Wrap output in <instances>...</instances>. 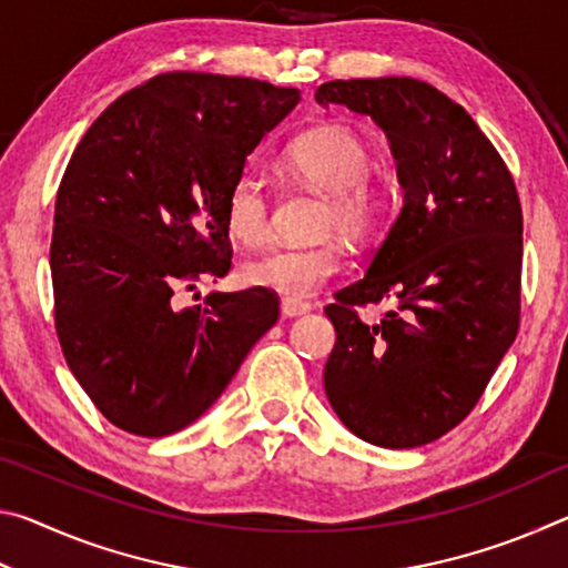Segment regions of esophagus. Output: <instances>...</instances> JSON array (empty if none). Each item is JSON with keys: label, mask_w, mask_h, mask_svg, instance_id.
I'll use <instances>...</instances> for the list:
<instances>
[{"label": "esophagus", "mask_w": 568, "mask_h": 568, "mask_svg": "<svg viewBox=\"0 0 568 568\" xmlns=\"http://www.w3.org/2000/svg\"><path fill=\"white\" fill-rule=\"evenodd\" d=\"M311 311H313L311 303L295 301V297H283V303H281L283 318H297V315H305V313H311Z\"/></svg>", "instance_id": "obj_1"}]
</instances>
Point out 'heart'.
I'll use <instances>...</instances> for the list:
<instances>
[{
  "label": "heart",
  "instance_id": "b5f03b06",
  "mask_svg": "<svg viewBox=\"0 0 568 568\" xmlns=\"http://www.w3.org/2000/svg\"><path fill=\"white\" fill-rule=\"evenodd\" d=\"M297 178L331 195L328 225L348 235L368 233L381 213V190L368 180L373 155L368 142L345 124L305 132L285 150ZM225 225L245 245H261L271 233V205L265 182L255 172L237 175L225 197ZM343 271V250L335 243L277 245L243 267L245 283L285 297L321 291Z\"/></svg>",
  "mask_w": 568,
  "mask_h": 568
}]
</instances>
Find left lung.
<instances>
[{"label":"left lung","mask_w":568,"mask_h":568,"mask_svg":"<svg viewBox=\"0 0 568 568\" xmlns=\"http://www.w3.org/2000/svg\"><path fill=\"white\" fill-rule=\"evenodd\" d=\"M315 102L376 122L403 190L365 275L325 307L338 335L325 396L373 446L430 444L468 416L516 338L524 220L511 172L470 114L420 80H335ZM383 296L397 307L381 324L354 315Z\"/></svg>","instance_id":"8db88e82"}]
</instances>
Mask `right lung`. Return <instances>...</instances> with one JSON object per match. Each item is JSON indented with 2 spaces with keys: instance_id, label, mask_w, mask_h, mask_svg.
<instances>
[{
  "instance_id": "add662e5",
  "label": "right lung",
  "mask_w": 568,
  "mask_h": 568,
  "mask_svg": "<svg viewBox=\"0 0 568 568\" xmlns=\"http://www.w3.org/2000/svg\"><path fill=\"white\" fill-rule=\"evenodd\" d=\"M297 102L247 77L168 72L114 100L77 145L54 205V323L72 376L128 434L197 420L275 325L265 287L170 301L227 275V190Z\"/></svg>"
}]
</instances>
